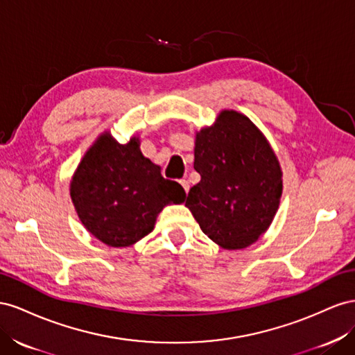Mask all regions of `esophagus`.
<instances>
[{
	"mask_svg": "<svg viewBox=\"0 0 355 355\" xmlns=\"http://www.w3.org/2000/svg\"><path fill=\"white\" fill-rule=\"evenodd\" d=\"M180 184H181V186H183L184 191H186V193H187V191H189V189H190V186H189V181H187V180H181V181H180Z\"/></svg>",
	"mask_w": 355,
	"mask_h": 355,
	"instance_id": "1",
	"label": "esophagus"
}]
</instances>
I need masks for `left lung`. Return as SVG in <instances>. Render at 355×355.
I'll return each mask as SVG.
<instances>
[{"label":"left lung","instance_id":"1","mask_svg":"<svg viewBox=\"0 0 355 355\" xmlns=\"http://www.w3.org/2000/svg\"><path fill=\"white\" fill-rule=\"evenodd\" d=\"M200 181L186 207L202 232L225 250L247 248L265 234L282 195V171L269 141L235 110H221L195 139Z\"/></svg>","mask_w":355,"mask_h":355}]
</instances>
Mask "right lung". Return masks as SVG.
<instances>
[{
    "label": "right lung",
    "instance_id": "right-lung-1",
    "mask_svg": "<svg viewBox=\"0 0 355 355\" xmlns=\"http://www.w3.org/2000/svg\"><path fill=\"white\" fill-rule=\"evenodd\" d=\"M69 195L89 234L108 247L121 248L147 236L159 212L184 202L186 191L144 157L138 137L119 144L107 130L80 160Z\"/></svg>",
    "mask_w": 355,
    "mask_h": 355
}]
</instances>
